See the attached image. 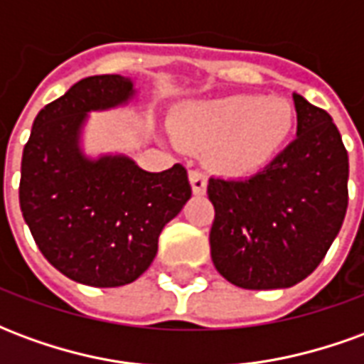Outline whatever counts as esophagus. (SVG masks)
Segmentation results:
<instances>
[{
	"label": "esophagus",
	"mask_w": 364,
	"mask_h": 364,
	"mask_svg": "<svg viewBox=\"0 0 364 364\" xmlns=\"http://www.w3.org/2000/svg\"><path fill=\"white\" fill-rule=\"evenodd\" d=\"M189 181L191 187H193V193L195 195H205L206 193V175L198 169H193L189 171Z\"/></svg>",
	"instance_id": "esophagus-1"
}]
</instances>
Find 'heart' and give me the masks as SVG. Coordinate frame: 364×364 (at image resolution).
I'll return each instance as SVG.
<instances>
[{"label": "heart", "mask_w": 364, "mask_h": 364, "mask_svg": "<svg viewBox=\"0 0 364 364\" xmlns=\"http://www.w3.org/2000/svg\"><path fill=\"white\" fill-rule=\"evenodd\" d=\"M296 127L289 99L228 95L195 101L175 124L177 140L208 150L214 167L226 175H252L279 158Z\"/></svg>", "instance_id": "b5f03b06"}]
</instances>
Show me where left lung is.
Returning a JSON list of instances; mask_svg holds the SVG:
<instances>
[{"label": "left lung", "instance_id": "left-lung-1", "mask_svg": "<svg viewBox=\"0 0 364 364\" xmlns=\"http://www.w3.org/2000/svg\"><path fill=\"white\" fill-rule=\"evenodd\" d=\"M296 138L250 179L210 177V255L247 290L289 289L326 257L347 213L349 158L333 119L292 93Z\"/></svg>", "mask_w": 364, "mask_h": 364}]
</instances>
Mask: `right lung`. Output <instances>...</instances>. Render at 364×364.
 <instances>
[{"label":"right lung","instance_id":"1","mask_svg":"<svg viewBox=\"0 0 364 364\" xmlns=\"http://www.w3.org/2000/svg\"><path fill=\"white\" fill-rule=\"evenodd\" d=\"M138 103L134 80L91 75L36 114L21 161L19 205L38 250L68 279L99 289L136 281L167 222L191 198L187 169L151 173L127 154L90 156V112Z\"/></svg>","mask_w":364,"mask_h":364}]
</instances>
